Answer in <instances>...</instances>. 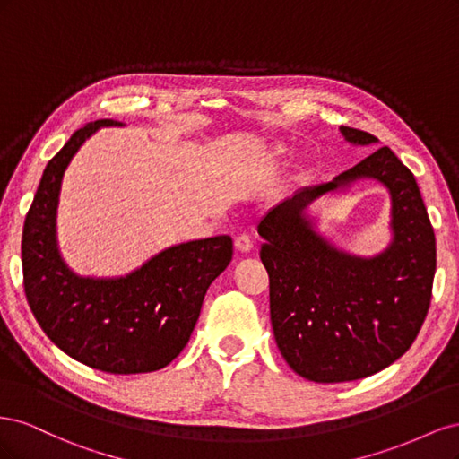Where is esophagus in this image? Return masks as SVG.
<instances>
[{
  "instance_id": "1",
  "label": "esophagus",
  "mask_w": 459,
  "mask_h": 459,
  "mask_svg": "<svg viewBox=\"0 0 459 459\" xmlns=\"http://www.w3.org/2000/svg\"><path fill=\"white\" fill-rule=\"evenodd\" d=\"M235 248H238L239 253H248L253 248V241L248 235H239V238H235Z\"/></svg>"
}]
</instances>
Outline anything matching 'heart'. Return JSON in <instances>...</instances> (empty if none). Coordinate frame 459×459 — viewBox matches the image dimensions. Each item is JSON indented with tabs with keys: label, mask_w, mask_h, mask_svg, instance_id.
<instances>
[{
	"label": "heart",
	"mask_w": 459,
	"mask_h": 459,
	"mask_svg": "<svg viewBox=\"0 0 459 459\" xmlns=\"http://www.w3.org/2000/svg\"><path fill=\"white\" fill-rule=\"evenodd\" d=\"M289 152V147L283 145V143H277L273 145V157H285Z\"/></svg>",
	"instance_id": "b5f03b06"
}]
</instances>
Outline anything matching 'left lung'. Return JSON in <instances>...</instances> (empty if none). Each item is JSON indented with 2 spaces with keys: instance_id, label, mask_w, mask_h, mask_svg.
<instances>
[{
  "instance_id": "8db88e82",
  "label": "left lung",
  "mask_w": 459,
  "mask_h": 459,
  "mask_svg": "<svg viewBox=\"0 0 459 459\" xmlns=\"http://www.w3.org/2000/svg\"><path fill=\"white\" fill-rule=\"evenodd\" d=\"M352 145L375 135L341 126ZM359 178L392 195V243L375 257L346 254L324 238L307 208ZM270 275V317L285 362L314 383L369 377L404 354L425 322L437 270L435 231L413 174L388 147L327 184L302 187L258 224Z\"/></svg>"
}]
</instances>
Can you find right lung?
<instances>
[{"label":"right lung","instance_id":"right-lung-1","mask_svg":"<svg viewBox=\"0 0 459 459\" xmlns=\"http://www.w3.org/2000/svg\"><path fill=\"white\" fill-rule=\"evenodd\" d=\"M107 126L101 118L76 130L41 176L22 230L24 293L46 335L76 362L115 375L169 366L195 327L206 289L233 256L230 235L172 245L118 277L78 275L57 239L63 176L78 149Z\"/></svg>","mask_w":459,"mask_h":459}]
</instances>
